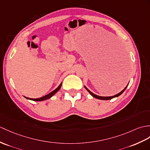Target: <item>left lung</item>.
I'll list each match as a JSON object with an SVG mask.
<instances>
[{
	"label": "left lung",
	"instance_id": "obj_1",
	"mask_svg": "<svg viewBox=\"0 0 150 150\" xmlns=\"http://www.w3.org/2000/svg\"><path fill=\"white\" fill-rule=\"evenodd\" d=\"M84 88H86V89L87 90V91H88L89 93H90V95H91V96H93V97H95V98H97V99H99V100H110V99H112V98H116V97H117V96H119L120 95H121V94H122L124 91H125V90L126 89V88H127V86L125 87V88L123 90V91H121L120 93H119L118 94H117V95H114V96H98V95H95V94H94V93H93L91 91H90L89 90L86 88V86H84Z\"/></svg>",
	"mask_w": 150,
	"mask_h": 150
}]
</instances>
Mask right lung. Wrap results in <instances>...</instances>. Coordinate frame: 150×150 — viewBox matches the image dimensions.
<instances>
[{
	"instance_id": "obj_1",
	"label": "right lung",
	"mask_w": 150,
	"mask_h": 150,
	"mask_svg": "<svg viewBox=\"0 0 150 150\" xmlns=\"http://www.w3.org/2000/svg\"><path fill=\"white\" fill-rule=\"evenodd\" d=\"M61 85H62V83H61V84L59 85L55 90H54L53 91H52L49 94H48V95H45V96H44L43 97H41V98H27V97H25V98H26L27 99L33 100V101H38V102H39V101H43V100H45L49 99V98H51L52 96H53L55 95V94L59 91V89H60L61 87Z\"/></svg>"
}]
</instances>
